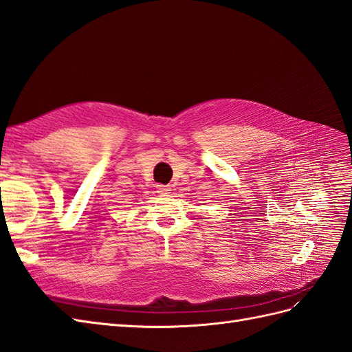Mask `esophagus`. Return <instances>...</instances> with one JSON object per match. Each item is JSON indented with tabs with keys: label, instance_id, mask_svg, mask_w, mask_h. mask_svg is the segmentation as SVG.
Returning a JSON list of instances; mask_svg holds the SVG:
<instances>
[{
	"label": "esophagus",
	"instance_id": "obj_1",
	"mask_svg": "<svg viewBox=\"0 0 352 352\" xmlns=\"http://www.w3.org/2000/svg\"><path fill=\"white\" fill-rule=\"evenodd\" d=\"M156 192L160 195H168L170 192V187L165 184H156Z\"/></svg>",
	"mask_w": 352,
	"mask_h": 352
}]
</instances>
